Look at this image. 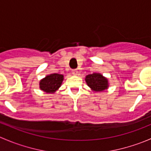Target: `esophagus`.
<instances>
[{
	"label": "esophagus",
	"mask_w": 151,
	"mask_h": 151,
	"mask_svg": "<svg viewBox=\"0 0 151 151\" xmlns=\"http://www.w3.org/2000/svg\"><path fill=\"white\" fill-rule=\"evenodd\" d=\"M77 69H73L72 71H71V72H72L73 74H74V75H77Z\"/></svg>",
	"instance_id": "1"
}]
</instances>
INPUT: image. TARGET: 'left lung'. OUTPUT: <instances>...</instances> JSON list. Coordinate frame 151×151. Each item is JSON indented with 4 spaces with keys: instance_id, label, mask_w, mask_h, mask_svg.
<instances>
[{
    "instance_id": "8db88e82",
    "label": "left lung",
    "mask_w": 151,
    "mask_h": 151,
    "mask_svg": "<svg viewBox=\"0 0 151 151\" xmlns=\"http://www.w3.org/2000/svg\"><path fill=\"white\" fill-rule=\"evenodd\" d=\"M85 81L88 86L95 91H102L108 87L107 80L101 74L97 73L87 75Z\"/></svg>"
}]
</instances>
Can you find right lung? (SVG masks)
<instances>
[{
	"mask_svg": "<svg viewBox=\"0 0 151 151\" xmlns=\"http://www.w3.org/2000/svg\"><path fill=\"white\" fill-rule=\"evenodd\" d=\"M63 80V75L59 74H52L47 76L39 83L41 90L46 93H55L60 88Z\"/></svg>",
	"mask_w": 151,
	"mask_h": 151,
	"instance_id": "obj_1",
	"label": "right lung"
}]
</instances>
